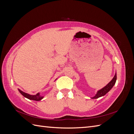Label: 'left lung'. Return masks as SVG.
Masks as SVG:
<instances>
[{
	"mask_svg": "<svg viewBox=\"0 0 134 134\" xmlns=\"http://www.w3.org/2000/svg\"><path fill=\"white\" fill-rule=\"evenodd\" d=\"M117 79V75L116 74H115L114 78L112 79V80H111V82H110V83H109L108 86H107V87L103 88V89L102 90H100L98 93H97L96 96V98H98V97H102L104 96L105 94H106L107 93H108L109 91L111 90V89L113 87V86H114L115 83H116V81Z\"/></svg>",
	"mask_w": 134,
	"mask_h": 134,
	"instance_id": "obj_1",
	"label": "left lung"
}]
</instances>
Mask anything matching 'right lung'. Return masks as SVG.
I'll return each instance as SVG.
<instances>
[{
    "label": "right lung",
    "mask_w": 134,
    "mask_h": 134,
    "mask_svg": "<svg viewBox=\"0 0 134 134\" xmlns=\"http://www.w3.org/2000/svg\"><path fill=\"white\" fill-rule=\"evenodd\" d=\"M20 92H21V94L24 96L26 97V98L30 99H33V100H38L39 99V96H38V94L37 93V94H36V95H34V96H32V95H30L28 94H27V93H25V92H23L22 91H20Z\"/></svg>",
    "instance_id": "1"
}]
</instances>
